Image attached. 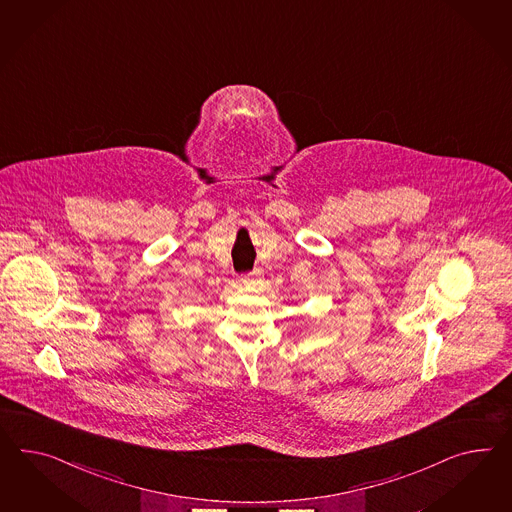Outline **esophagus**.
<instances>
[{
  "instance_id": "1",
  "label": "esophagus",
  "mask_w": 512,
  "mask_h": 512,
  "mask_svg": "<svg viewBox=\"0 0 512 512\" xmlns=\"http://www.w3.org/2000/svg\"><path fill=\"white\" fill-rule=\"evenodd\" d=\"M255 277H257V272H253V274H248V276H244V279H242V281H244V283H251V281H253Z\"/></svg>"
}]
</instances>
